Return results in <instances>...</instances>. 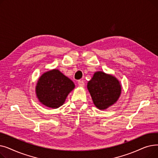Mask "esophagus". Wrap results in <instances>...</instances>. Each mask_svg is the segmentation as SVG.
<instances>
[{
	"label": "esophagus",
	"instance_id": "34e87169",
	"mask_svg": "<svg viewBox=\"0 0 158 158\" xmlns=\"http://www.w3.org/2000/svg\"><path fill=\"white\" fill-rule=\"evenodd\" d=\"M78 85L79 86L83 87L85 86V82L82 80H79V81H78Z\"/></svg>",
	"mask_w": 158,
	"mask_h": 158
}]
</instances>
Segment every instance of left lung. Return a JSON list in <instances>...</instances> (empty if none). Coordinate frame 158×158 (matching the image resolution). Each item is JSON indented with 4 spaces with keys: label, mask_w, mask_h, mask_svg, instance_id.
I'll return each instance as SVG.
<instances>
[{
    "label": "left lung",
    "mask_w": 158,
    "mask_h": 158,
    "mask_svg": "<svg viewBox=\"0 0 158 158\" xmlns=\"http://www.w3.org/2000/svg\"><path fill=\"white\" fill-rule=\"evenodd\" d=\"M88 89L94 104L106 110L117 102L121 94V86L114 77L102 72H97L88 82Z\"/></svg>",
    "instance_id": "obj_1"
}]
</instances>
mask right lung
Here are the masks:
<instances>
[{"label": "right lung", "mask_w": 158, "mask_h": 158, "mask_svg": "<svg viewBox=\"0 0 158 158\" xmlns=\"http://www.w3.org/2000/svg\"><path fill=\"white\" fill-rule=\"evenodd\" d=\"M74 87L73 82L69 78L58 70L54 69L40 77L36 92L41 104L55 109L64 104L66 97Z\"/></svg>", "instance_id": "add662e5"}]
</instances>
